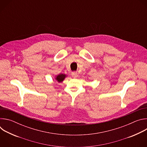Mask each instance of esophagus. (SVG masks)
Instances as JSON below:
<instances>
[{"label":"esophagus","instance_id":"esophagus-1","mask_svg":"<svg viewBox=\"0 0 147 147\" xmlns=\"http://www.w3.org/2000/svg\"><path fill=\"white\" fill-rule=\"evenodd\" d=\"M71 75H72V77H74V78H77V77H78V73H77V72H76V71H74V72H73L72 73V74H71Z\"/></svg>","mask_w":147,"mask_h":147}]
</instances>
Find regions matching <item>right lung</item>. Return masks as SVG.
<instances>
[{
    "instance_id": "right-lung-1",
    "label": "right lung",
    "mask_w": 147,
    "mask_h": 147,
    "mask_svg": "<svg viewBox=\"0 0 147 147\" xmlns=\"http://www.w3.org/2000/svg\"><path fill=\"white\" fill-rule=\"evenodd\" d=\"M66 76L65 74H59L58 75L56 78V80L58 81V82H61L63 81V80L65 79Z\"/></svg>"
}]
</instances>
